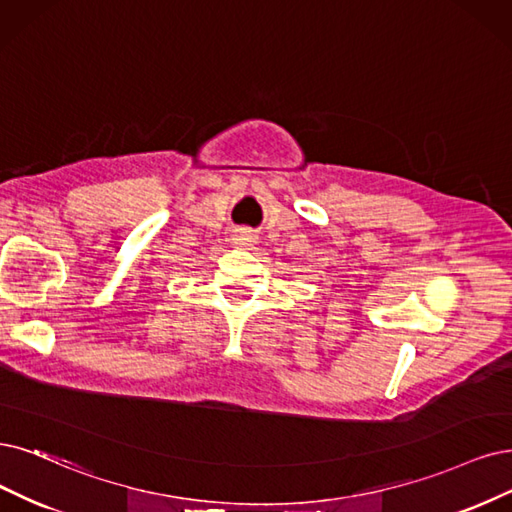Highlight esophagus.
<instances>
[{
	"label": "esophagus",
	"instance_id": "34e87169",
	"mask_svg": "<svg viewBox=\"0 0 512 512\" xmlns=\"http://www.w3.org/2000/svg\"><path fill=\"white\" fill-rule=\"evenodd\" d=\"M255 240H257V238H255V232L249 230V227H240V230H236L234 236H232V242H234L236 246H253Z\"/></svg>",
	"mask_w": 512,
	"mask_h": 512
}]
</instances>
